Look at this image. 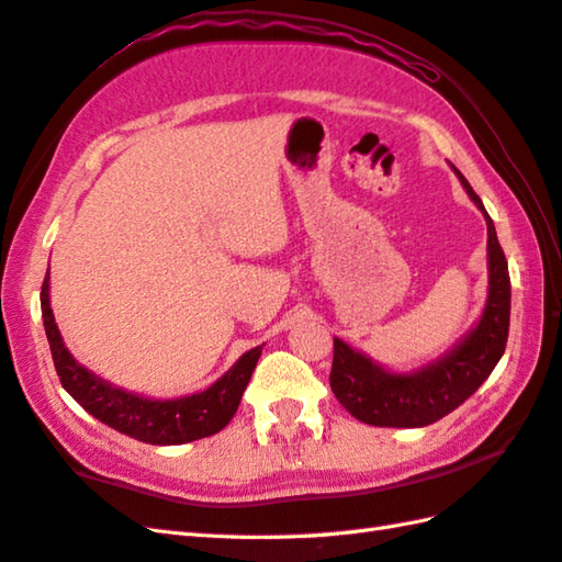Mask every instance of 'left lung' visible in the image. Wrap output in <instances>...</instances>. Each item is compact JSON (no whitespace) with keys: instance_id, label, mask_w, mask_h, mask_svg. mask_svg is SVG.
<instances>
[{"instance_id":"left-lung-1","label":"left lung","mask_w":562,"mask_h":562,"mask_svg":"<svg viewBox=\"0 0 562 562\" xmlns=\"http://www.w3.org/2000/svg\"><path fill=\"white\" fill-rule=\"evenodd\" d=\"M457 171V169H453ZM473 205L487 224V300L483 314L453 348L415 372H391L372 357L333 338L330 389L357 420L374 427H425L457 411L491 376L505 352L509 333L512 284L507 258L483 200L457 171Z\"/></svg>"}]
</instances>
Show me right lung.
Here are the masks:
<instances>
[{"instance_id":"obj_1","label":"right lung","mask_w":562,"mask_h":562,"mask_svg":"<svg viewBox=\"0 0 562 562\" xmlns=\"http://www.w3.org/2000/svg\"><path fill=\"white\" fill-rule=\"evenodd\" d=\"M41 312L53 362L65 391L97 420L127 437L145 441V445L171 447L217 435L234 417L262 352V345L244 352L229 372L222 374L205 391L166 401L147 398L113 386L111 381L89 372L87 367L71 357L63 336H59L50 308V278H45L43 282Z\"/></svg>"}]
</instances>
